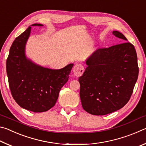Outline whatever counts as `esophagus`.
<instances>
[{"instance_id":"obj_1","label":"esophagus","mask_w":146,"mask_h":146,"mask_svg":"<svg viewBox=\"0 0 146 146\" xmlns=\"http://www.w3.org/2000/svg\"><path fill=\"white\" fill-rule=\"evenodd\" d=\"M84 66L80 64H76V65L74 66L73 70L74 75L76 76H80L82 75L84 73Z\"/></svg>"}]
</instances>
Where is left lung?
<instances>
[{
  "label": "left lung",
  "instance_id": "1",
  "mask_svg": "<svg viewBox=\"0 0 146 146\" xmlns=\"http://www.w3.org/2000/svg\"><path fill=\"white\" fill-rule=\"evenodd\" d=\"M112 33L125 42L94 51L86 60L88 67L78 78L82 106L91 115H107L123 108L138 78L134 46L120 32Z\"/></svg>",
  "mask_w": 146,
  "mask_h": 146
}]
</instances>
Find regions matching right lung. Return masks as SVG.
<instances>
[{
	"mask_svg": "<svg viewBox=\"0 0 146 146\" xmlns=\"http://www.w3.org/2000/svg\"><path fill=\"white\" fill-rule=\"evenodd\" d=\"M31 26L17 37L9 49L6 71L9 88L14 100L25 110L35 113L46 111L55 106L59 91L68 82L74 64L53 70L43 67L28 58L26 46L30 36Z\"/></svg>",
	"mask_w": 146,
	"mask_h": 146,
	"instance_id": "add662e5",
	"label": "right lung"
}]
</instances>
